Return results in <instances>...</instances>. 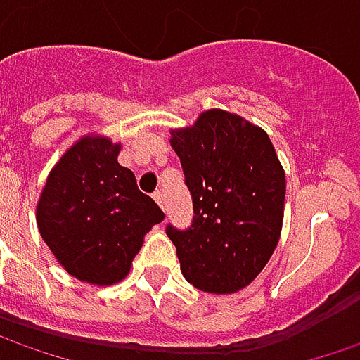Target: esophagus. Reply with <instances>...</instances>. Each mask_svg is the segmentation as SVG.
<instances>
[{
	"mask_svg": "<svg viewBox=\"0 0 360 360\" xmlns=\"http://www.w3.org/2000/svg\"><path fill=\"white\" fill-rule=\"evenodd\" d=\"M154 200L158 202L160 204V208H162V210H166V204H164V194H162V192H154Z\"/></svg>",
	"mask_w": 360,
	"mask_h": 360,
	"instance_id": "obj_1",
	"label": "esophagus"
}]
</instances>
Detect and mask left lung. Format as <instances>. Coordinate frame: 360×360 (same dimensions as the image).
Wrapping results in <instances>:
<instances>
[{"label": "left lung", "mask_w": 360, "mask_h": 360, "mask_svg": "<svg viewBox=\"0 0 360 360\" xmlns=\"http://www.w3.org/2000/svg\"><path fill=\"white\" fill-rule=\"evenodd\" d=\"M172 146L194 210L188 229L166 226L182 274L206 292H236L266 266L283 229L286 178L274 146L222 110L174 130Z\"/></svg>", "instance_id": "8db88e82"}]
</instances>
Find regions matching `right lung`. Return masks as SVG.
Wrapping results in <instances>:
<instances>
[{
	"label": "right lung",
	"instance_id": "1",
	"mask_svg": "<svg viewBox=\"0 0 360 360\" xmlns=\"http://www.w3.org/2000/svg\"><path fill=\"white\" fill-rule=\"evenodd\" d=\"M120 146L84 138L48 176L37 204V229L72 276L91 284L122 281L144 234L164 212L118 164Z\"/></svg>",
	"mask_w": 360,
	"mask_h": 360
}]
</instances>
